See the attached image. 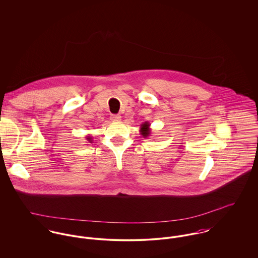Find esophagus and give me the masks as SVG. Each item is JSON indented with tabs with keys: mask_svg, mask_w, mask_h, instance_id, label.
I'll list each match as a JSON object with an SVG mask.
<instances>
[{
	"mask_svg": "<svg viewBox=\"0 0 258 258\" xmlns=\"http://www.w3.org/2000/svg\"><path fill=\"white\" fill-rule=\"evenodd\" d=\"M111 120L112 121H120L121 120V116L119 114H114V115H111Z\"/></svg>",
	"mask_w": 258,
	"mask_h": 258,
	"instance_id": "34e87169",
	"label": "esophagus"
}]
</instances>
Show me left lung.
I'll list each match as a JSON object with an SVG mask.
<instances>
[{
    "mask_svg": "<svg viewBox=\"0 0 258 258\" xmlns=\"http://www.w3.org/2000/svg\"><path fill=\"white\" fill-rule=\"evenodd\" d=\"M140 133L143 136V138H148L151 135V129H150V123L149 122L146 121V122L141 124Z\"/></svg>",
    "mask_w": 258,
    "mask_h": 258,
    "instance_id": "8db88e82",
    "label": "left lung"
}]
</instances>
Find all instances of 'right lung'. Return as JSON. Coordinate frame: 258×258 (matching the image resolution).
<instances>
[{
	"instance_id": "obj_1",
	"label": "right lung",
	"mask_w": 258,
	"mask_h": 258,
	"mask_svg": "<svg viewBox=\"0 0 258 258\" xmlns=\"http://www.w3.org/2000/svg\"><path fill=\"white\" fill-rule=\"evenodd\" d=\"M86 140L89 142V143H92V138L90 136H86Z\"/></svg>"
}]
</instances>
